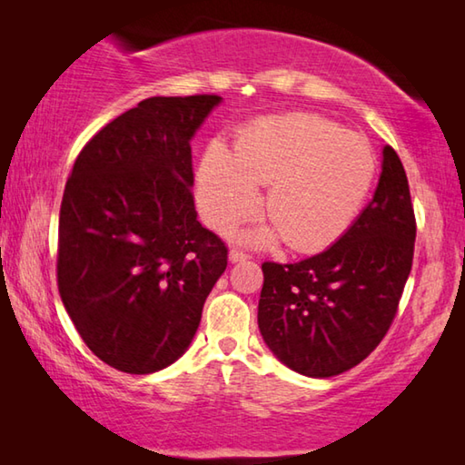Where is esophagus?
I'll return each mask as SVG.
<instances>
[{
    "label": "esophagus",
    "instance_id": "1",
    "mask_svg": "<svg viewBox=\"0 0 465 465\" xmlns=\"http://www.w3.org/2000/svg\"><path fill=\"white\" fill-rule=\"evenodd\" d=\"M248 258H250L248 252L238 250V248L230 250V261H232V262H242V261H248Z\"/></svg>",
    "mask_w": 465,
    "mask_h": 465
}]
</instances>
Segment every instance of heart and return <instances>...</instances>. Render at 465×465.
<instances>
[{
  "label": "heart",
  "instance_id": "1",
  "mask_svg": "<svg viewBox=\"0 0 465 465\" xmlns=\"http://www.w3.org/2000/svg\"><path fill=\"white\" fill-rule=\"evenodd\" d=\"M363 137L310 113L269 116L238 137L235 152L211 143L196 172V201L209 225L225 232L261 207L258 186L271 184L264 211L272 227L248 233L256 243L281 235L295 252L334 243L355 222L375 178Z\"/></svg>",
  "mask_w": 465,
  "mask_h": 465
}]
</instances>
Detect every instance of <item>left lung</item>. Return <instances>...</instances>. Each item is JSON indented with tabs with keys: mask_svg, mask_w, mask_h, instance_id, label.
I'll use <instances>...</instances> for the list:
<instances>
[{
	"mask_svg": "<svg viewBox=\"0 0 465 465\" xmlns=\"http://www.w3.org/2000/svg\"><path fill=\"white\" fill-rule=\"evenodd\" d=\"M414 240L406 172L385 145L373 199L341 240L305 261L262 264L258 328L281 363L332 377L371 355L398 313Z\"/></svg>",
	"mask_w": 465,
	"mask_h": 465,
	"instance_id": "8db88e82",
	"label": "left lung"
}]
</instances>
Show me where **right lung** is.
<instances>
[{
  "label": "right lung",
  "mask_w": 465,
  "mask_h": 465,
  "mask_svg": "<svg viewBox=\"0 0 465 465\" xmlns=\"http://www.w3.org/2000/svg\"><path fill=\"white\" fill-rule=\"evenodd\" d=\"M222 98L153 96L77 155L59 213L57 285L88 349L145 375L174 363L201 324L227 246L196 222L191 139Z\"/></svg>",
  "instance_id": "obj_1"
}]
</instances>
